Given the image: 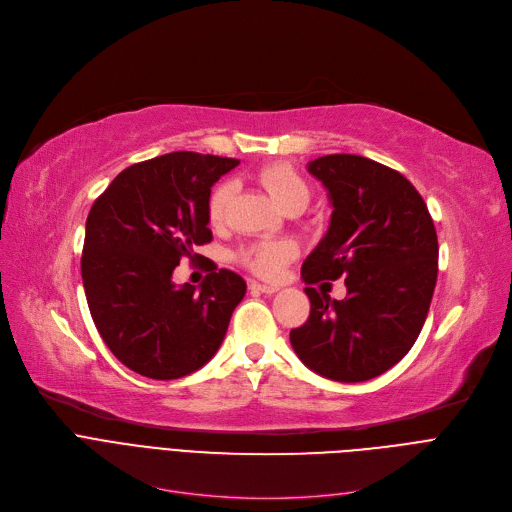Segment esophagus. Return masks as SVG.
I'll return each mask as SVG.
<instances>
[{
    "label": "esophagus",
    "instance_id": "34e87169",
    "mask_svg": "<svg viewBox=\"0 0 512 512\" xmlns=\"http://www.w3.org/2000/svg\"><path fill=\"white\" fill-rule=\"evenodd\" d=\"M250 289L256 291V293H266V295H273L279 291L277 285H268V283H258V281H252L250 283Z\"/></svg>",
    "mask_w": 512,
    "mask_h": 512
}]
</instances>
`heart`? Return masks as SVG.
Here are the masks:
<instances>
[{
    "label": "heart",
    "mask_w": 512,
    "mask_h": 512,
    "mask_svg": "<svg viewBox=\"0 0 512 512\" xmlns=\"http://www.w3.org/2000/svg\"><path fill=\"white\" fill-rule=\"evenodd\" d=\"M258 182L268 192V196L273 198V202L285 210V213H291V210L299 213V210L310 202V196H312L306 177L289 163L266 165L258 173ZM229 194H231V184L227 182L217 186L213 194H210L208 219L213 225H219L223 221ZM293 254H295V246L289 242H260L239 252V260H242L248 268H252L256 275L275 277L293 258Z\"/></svg>",
    "instance_id": "1"
}]
</instances>
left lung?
<instances>
[{
	"label": "left lung",
	"instance_id": "8db88e82",
	"mask_svg": "<svg viewBox=\"0 0 512 512\" xmlns=\"http://www.w3.org/2000/svg\"><path fill=\"white\" fill-rule=\"evenodd\" d=\"M308 171L333 215L302 277H345L347 297L306 287L310 318L291 330V347L324 378L364 382L399 364L426 322L438 277L434 221L409 179L372 159L326 155Z\"/></svg>",
	"mask_w": 512,
	"mask_h": 512
}]
</instances>
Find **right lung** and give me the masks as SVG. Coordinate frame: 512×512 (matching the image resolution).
<instances>
[{
	"instance_id": "right-lung-1",
	"label": "right lung",
	"mask_w": 512,
	"mask_h": 512,
	"mask_svg": "<svg viewBox=\"0 0 512 512\" xmlns=\"http://www.w3.org/2000/svg\"><path fill=\"white\" fill-rule=\"evenodd\" d=\"M237 159L169 153L119 173L86 219L82 283L90 316L111 353L140 376L175 380L221 347L246 281L221 268L200 289L173 270L208 244L210 188Z\"/></svg>"
}]
</instances>
